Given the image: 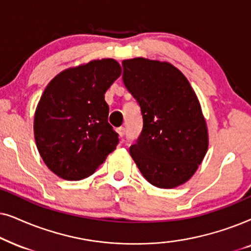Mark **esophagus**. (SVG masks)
<instances>
[{
    "mask_svg": "<svg viewBox=\"0 0 251 251\" xmlns=\"http://www.w3.org/2000/svg\"><path fill=\"white\" fill-rule=\"evenodd\" d=\"M117 133H118V135L120 136V138H123V136L125 135L126 129L124 128V127H119V128H117Z\"/></svg>",
    "mask_w": 251,
    "mask_h": 251,
    "instance_id": "obj_1",
    "label": "esophagus"
}]
</instances>
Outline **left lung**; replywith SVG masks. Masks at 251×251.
Segmentation results:
<instances>
[{"label": "left lung", "mask_w": 251, "mask_h": 251, "mask_svg": "<svg viewBox=\"0 0 251 251\" xmlns=\"http://www.w3.org/2000/svg\"><path fill=\"white\" fill-rule=\"evenodd\" d=\"M123 80L141 108L143 128L129 153L147 181L171 189L198 171L209 147L201 103L188 79L169 62L123 61Z\"/></svg>", "instance_id": "8db88e82"}]
</instances>
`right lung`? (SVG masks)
<instances>
[{"mask_svg":"<svg viewBox=\"0 0 251 251\" xmlns=\"http://www.w3.org/2000/svg\"><path fill=\"white\" fill-rule=\"evenodd\" d=\"M120 75L116 59H94L63 70L47 85L33 129L40 156L59 178L92 176L116 149L119 139L108 123L104 94Z\"/></svg>","mask_w":251,"mask_h":251,"instance_id":"right-lung-1","label":"right lung"}]
</instances>
